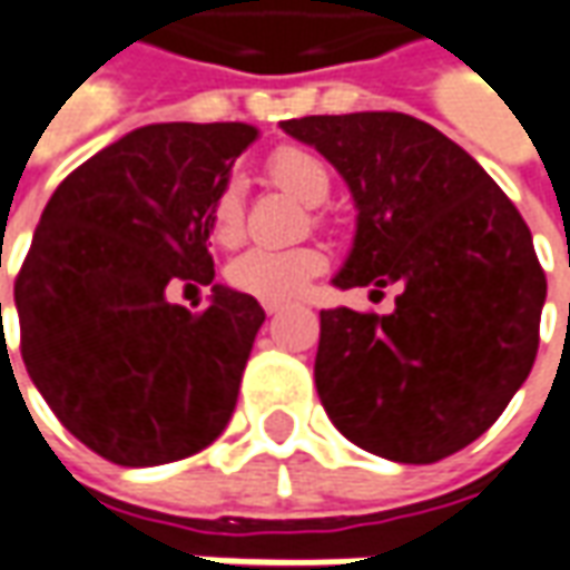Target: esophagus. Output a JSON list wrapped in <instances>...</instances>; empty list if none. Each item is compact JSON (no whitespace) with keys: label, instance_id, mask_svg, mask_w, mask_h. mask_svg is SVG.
Masks as SVG:
<instances>
[{"label":"esophagus","instance_id":"obj_1","mask_svg":"<svg viewBox=\"0 0 570 570\" xmlns=\"http://www.w3.org/2000/svg\"><path fill=\"white\" fill-rule=\"evenodd\" d=\"M281 308H284L281 302H265V312H268V315H277Z\"/></svg>","mask_w":570,"mask_h":570}]
</instances>
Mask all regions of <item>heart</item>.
I'll list each match as a JSON object with an SVG mask.
<instances>
[{"label": "heart", "mask_w": 570, "mask_h": 570, "mask_svg": "<svg viewBox=\"0 0 570 570\" xmlns=\"http://www.w3.org/2000/svg\"><path fill=\"white\" fill-rule=\"evenodd\" d=\"M268 177L293 193L296 199L317 205L331 193V174L317 155L305 153L299 146H284L268 158ZM212 236L220 246H234L243 236V203L239 187L227 184L212 205ZM327 268V255L317 246H296V249H271V246H253L239 253L227 265V281L262 302L296 299L308 286L312 277Z\"/></svg>", "instance_id": "obj_1"}]
</instances>
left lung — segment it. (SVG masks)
<instances>
[{
  "label": "left lung",
  "mask_w": 570,
  "mask_h": 570,
  "mask_svg": "<svg viewBox=\"0 0 570 570\" xmlns=\"http://www.w3.org/2000/svg\"><path fill=\"white\" fill-rule=\"evenodd\" d=\"M281 127L334 165L358 212L334 286H402L390 315L321 312V405L365 452L440 462L505 412L537 358L546 274L528 224L459 142L412 115Z\"/></svg>",
  "instance_id": "left-lung-1"
}]
</instances>
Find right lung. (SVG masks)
Listing matches in <instances>:
<instances>
[{"instance_id":"obj_1","label":"right lung","mask_w":570,"mask_h":570,"mask_svg":"<svg viewBox=\"0 0 570 570\" xmlns=\"http://www.w3.org/2000/svg\"><path fill=\"white\" fill-rule=\"evenodd\" d=\"M255 139L253 124L137 127L42 208L14 281L21 355L58 421L108 462L187 459L234 415L265 308L212 284L208 234ZM174 279L213 286L203 313L167 302Z\"/></svg>"}]
</instances>
